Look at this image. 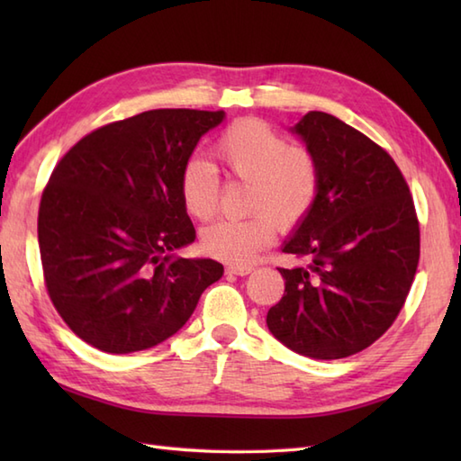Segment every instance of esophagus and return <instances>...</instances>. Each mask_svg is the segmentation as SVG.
Here are the masks:
<instances>
[{"mask_svg": "<svg viewBox=\"0 0 461 461\" xmlns=\"http://www.w3.org/2000/svg\"><path fill=\"white\" fill-rule=\"evenodd\" d=\"M225 271L233 273V276H248V273L253 271V266H236V263H233V266L225 267Z\"/></svg>", "mask_w": 461, "mask_h": 461, "instance_id": "obj_1", "label": "esophagus"}]
</instances>
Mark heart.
<instances>
[{
  "label": "heart",
  "instance_id": "1",
  "mask_svg": "<svg viewBox=\"0 0 461 461\" xmlns=\"http://www.w3.org/2000/svg\"><path fill=\"white\" fill-rule=\"evenodd\" d=\"M225 174L246 182V220H223L202 231L208 256L243 266L276 238L277 223L295 230L315 210L321 194V162L307 144H289L266 121H233L213 144ZM180 198L194 220H212L220 205V180L208 162L190 158L180 172Z\"/></svg>",
  "mask_w": 461,
  "mask_h": 461
}]
</instances>
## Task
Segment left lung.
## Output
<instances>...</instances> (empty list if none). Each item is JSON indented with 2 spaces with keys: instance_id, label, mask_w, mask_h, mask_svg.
<instances>
[{
  "instance_id": "8db88e82",
  "label": "left lung",
  "mask_w": 461,
  "mask_h": 461,
  "mask_svg": "<svg viewBox=\"0 0 461 461\" xmlns=\"http://www.w3.org/2000/svg\"><path fill=\"white\" fill-rule=\"evenodd\" d=\"M321 162L315 210L283 253L285 293L267 312L273 337L303 357L365 350L393 327L420 259V221L402 172L382 146L337 116L309 111L295 124Z\"/></svg>"
}]
</instances>
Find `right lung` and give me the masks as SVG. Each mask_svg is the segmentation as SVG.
<instances>
[{"instance_id": "1", "label": "right lung", "mask_w": 461, "mask_h": 461, "mask_svg": "<svg viewBox=\"0 0 461 461\" xmlns=\"http://www.w3.org/2000/svg\"><path fill=\"white\" fill-rule=\"evenodd\" d=\"M223 111L156 109L89 132L51 172L37 218L43 279L67 327L126 355L160 345L223 276L213 259L170 253L195 230L180 172Z\"/></svg>"}]
</instances>
